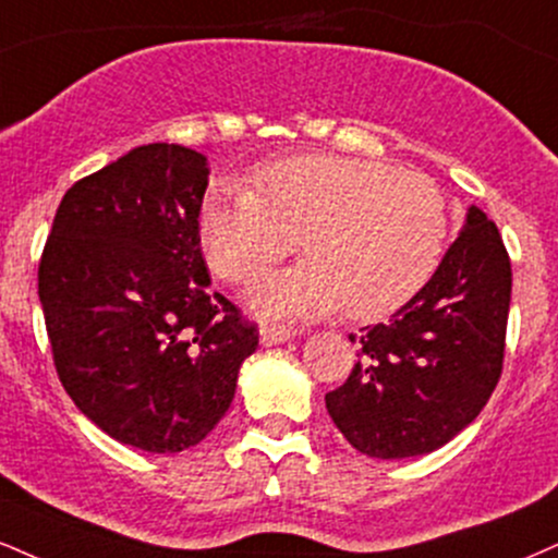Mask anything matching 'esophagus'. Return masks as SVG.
Instances as JSON below:
<instances>
[{
  "instance_id": "1",
  "label": "esophagus",
  "mask_w": 558,
  "mask_h": 558,
  "mask_svg": "<svg viewBox=\"0 0 558 558\" xmlns=\"http://www.w3.org/2000/svg\"><path fill=\"white\" fill-rule=\"evenodd\" d=\"M259 338L265 345H280V343H286V340L293 338V330L283 325H262Z\"/></svg>"
}]
</instances>
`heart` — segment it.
I'll return each instance as SVG.
<instances>
[{"mask_svg":"<svg viewBox=\"0 0 558 558\" xmlns=\"http://www.w3.org/2000/svg\"><path fill=\"white\" fill-rule=\"evenodd\" d=\"M301 246L308 257L267 275L250 304L270 319L338 312L377 319L432 278L449 236V203L432 177L381 160L296 156L262 166L252 190L207 192L199 244L210 270L246 283Z\"/></svg>","mask_w":558,"mask_h":558,"instance_id":"1","label":"heart"}]
</instances>
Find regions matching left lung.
Instances as JSON below:
<instances>
[{
	"mask_svg": "<svg viewBox=\"0 0 558 558\" xmlns=\"http://www.w3.org/2000/svg\"><path fill=\"white\" fill-rule=\"evenodd\" d=\"M509 299L505 241L473 205L432 280L387 325L361 335L351 377L325 395L340 434L379 460L445 447L473 424L501 377Z\"/></svg>",
	"mask_w": 558,
	"mask_h": 558,
	"instance_id": "1",
	"label": "left lung"
}]
</instances>
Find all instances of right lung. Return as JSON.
Here are the masks:
<instances>
[{
    "label": "right lung",
    "instance_id": "right-lung-1",
    "mask_svg": "<svg viewBox=\"0 0 558 558\" xmlns=\"http://www.w3.org/2000/svg\"><path fill=\"white\" fill-rule=\"evenodd\" d=\"M207 158L153 143L66 190L38 265L59 381L98 428L153 454L223 418L259 332L210 293Z\"/></svg>",
    "mask_w": 558,
    "mask_h": 558
}]
</instances>
